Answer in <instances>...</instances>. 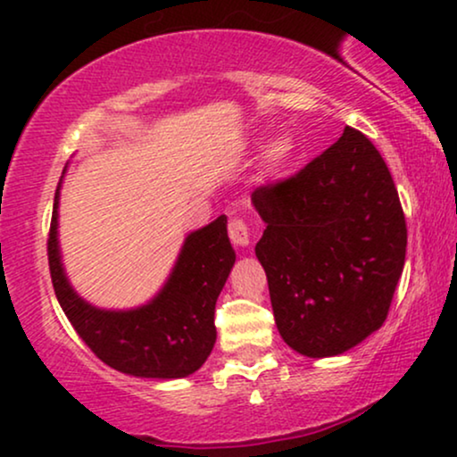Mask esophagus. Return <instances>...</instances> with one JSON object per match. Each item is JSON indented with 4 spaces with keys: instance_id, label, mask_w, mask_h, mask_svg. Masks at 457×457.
<instances>
[{
    "instance_id": "obj_1",
    "label": "esophagus",
    "mask_w": 457,
    "mask_h": 457,
    "mask_svg": "<svg viewBox=\"0 0 457 457\" xmlns=\"http://www.w3.org/2000/svg\"><path fill=\"white\" fill-rule=\"evenodd\" d=\"M228 237H230V241L235 243V245H239V247L250 245V228H247V224H245V220H243V218H239V216L230 218V220H228Z\"/></svg>"
}]
</instances>
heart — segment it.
I'll return each instance as SVG.
<instances>
[{
    "instance_id": "1",
    "label": "heart",
    "mask_w": 457,
    "mask_h": 457,
    "mask_svg": "<svg viewBox=\"0 0 457 457\" xmlns=\"http://www.w3.org/2000/svg\"><path fill=\"white\" fill-rule=\"evenodd\" d=\"M294 155V142L287 136H279L270 142L269 151H266V165L270 171H281L289 163Z\"/></svg>"
}]
</instances>
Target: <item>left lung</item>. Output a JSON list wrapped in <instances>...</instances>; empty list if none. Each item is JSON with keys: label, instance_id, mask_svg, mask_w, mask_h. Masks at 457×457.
I'll return each mask as SVG.
<instances>
[{"label": "left lung", "instance_id": "left-lung-1", "mask_svg": "<svg viewBox=\"0 0 457 457\" xmlns=\"http://www.w3.org/2000/svg\"><path fill=\"white\" fill-rule=\"evenodd\" d=\"M256 256L277 329L304 357H336L386 321L407 227L393 176L365 134L345 128L298 174L258 187Z\"/></svg>", "mask_w": 457, "mask_h": 457}]
</instances>
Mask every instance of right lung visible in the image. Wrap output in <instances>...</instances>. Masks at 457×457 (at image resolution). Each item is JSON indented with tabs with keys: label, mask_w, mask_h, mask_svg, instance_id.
I'll return each instance as SVG.
<instances>
[{
	"label": "right lung",
	"mask_w": 457,
	"mask_h": 457,
	"mask_svg": "<svg viewBox=\"0 0 457 457\" xmlns=\"http://www.w3.org/2000/svg\"><path fill=\"white\" fill-rule=\"evenodd\" d=\"M58 199L61 182L52 210L47 262L58 304L81 340L103 363L136 378L174 380L197 371L216 345V300L235 264L227 216L187 237L168 281L151 302L129 311H104L81 298L64 275Z\"/></svg>",
	"instance_id": "1"
}]
</instances>
